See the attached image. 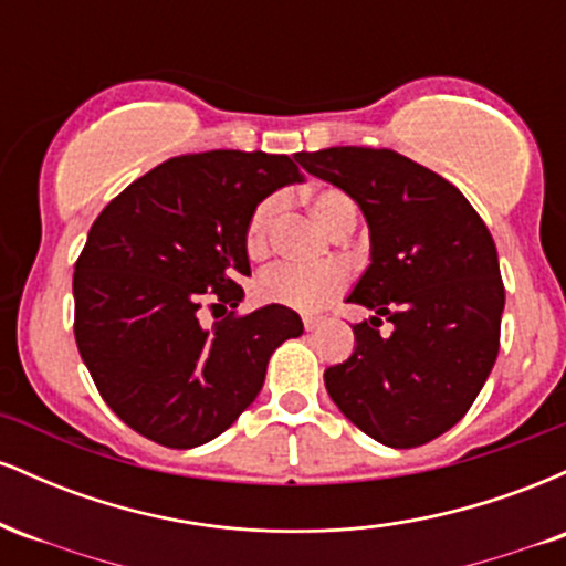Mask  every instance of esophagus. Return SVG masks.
<instances>
[{"mask_svg": "<svg viewBox=\"0 0 566 566\" xmlns=\"http://www.w3.org/2000/svg\"><path fill=\"white\" fill-rule=\"evenodd\" d=\"M322 316H303V327L305 329H308V333H311V329H316V327H322Z\"/></svg>", "mask_w": 566, "mask_h": 566, "instance_id": "obj_1", "label": "esophagus"}]
</instances>
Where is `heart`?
Here are the masks:
<instances>
[{"label":"heart","mask_w":566,"mask_h":566,"mask_svg":"<svg viewBox=\"0 0 566 566\" xmlns=\"http://www.w3.org/2000/svg\"><path fill=\"white\" fill-rule=\"evenodd\" d=\"M282 199L265 197L255 205L244 226V250L250 258H263L271 247V231H274V220L279 216ZM308 207L314 218L329 233H340L354 229L356 223V207L346 193L337 188H319L308 197ZM348 284V271L340 263H324L314 269H303V265L279 263L269 269L258 279V295L269 303L287 305V308L303 311H319L329 301H335Z\"/></svg>","instance_id":"b5f03b06"}]
</instances>
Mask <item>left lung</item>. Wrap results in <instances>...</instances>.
I'll list each match as a JSON object with an SVG mask.
<instances>
[{
    "label": "left lung",
    "instance_id": "1",
    "mask_svg": "<svg viewBox=\"0 0 566 566\" xmlns=\"http://www.w3.org/2000/svg\"><path fill=\"white\" fill-rule=\"evenodd\" d=\"M295 157L361 207L373 242L348 303L375 316L354 327V354L324 369L329 399L380 444H426L469 412L497 359L505 290L492 233L450 180L391 148ZM382 318L395 324L386 338Z\"/></svg>",
    "mask_w": 566,
    "mask_h": 566
}]
</instances>
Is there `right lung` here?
Returning a JSON list of instances; mask_svg holds the SVG:
<instances>
[{
	"instance_id": "obj_1",
	"label": "right lung",
	"mask_w": 566,
	"mask_h": 566,
	"mask_svg": "<svg viewBox=\"0 0 566 566\" xmlns=\"http://www.w3.org/2000/svg\"><path fill=\"white\" fill-rule=\"evenodd\" d=\"M297 157L205 151L161 161L103 207L74 265V335L103 401L140 437L191 450L261 394L271 354L303 322L287 305L239 316L244 226L303 180ZM210 302L227 319L201 328ZM232 311L229 312L228 308Z\"/></svg>"
}]
</instances>
